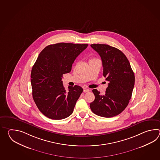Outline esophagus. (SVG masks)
Here are the masks:
<instances>
[{"instance_id":"34e87169","label":"esophagus","mask_w":160,"mask_h":160,"mask_svg":"<svg viewBox=\"0 0 160 160\" xmlns=\"http://www.w3.org/2000/svg\"><path fill=\"white\" fill-rule=\"evenodd\" d=\"M90 91V90L88 89V88H84L83 89V92H88Z\"/></svg>"}]
</instances>
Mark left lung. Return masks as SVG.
Here are the masks:
<instances>
[{"mask_svg":"<svg viewBox=\"0 0 160 160\" xmlns=\"http://www.w3.org/2000/svg\"><path fill=\"white\" fill-rule=\"evenodd\" d=\"M100 55L103 68V75L109 82L105 94L97 89L92 91L95 99L90 105L97 116L110 118L117 116L128 105L132 97L135 77L125 55L117 48L108 44L90 45Z\"/></svg>","mask_w":160,"mask_h":160,"instance_id":"obj_1","label":"left lung"}]
</instances>
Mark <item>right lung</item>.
Listing matches in <instances>:
<instances>
[{
  "mask_svg": "<svg viewBox=\"0 0 160 160\" xmlns=\"http://www.w3.org/2000/svg\"><path fill=\"white\" fill-rule=\"evenodd\" d=\"M88 44L59 43L41 51L31 73L34 102L43 114L52 119H62L72 114L83 88L75 85L66 92L62 79L70 72L76 58Z\"/></svg>",
  "mask_w": 160,
  "mask_h": 160,
  "instance_id": "obj_1",
  "label": "right lung"
}]
</instances>
